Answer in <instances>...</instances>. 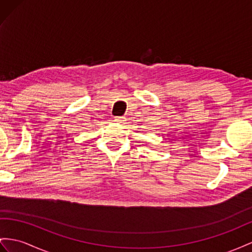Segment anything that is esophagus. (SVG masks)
<instances>
[{"label":"esophagus","instance_id":"34e87169","mask_svg":"<svg viewBox=\"0 0 252 252\" xmlns=\"http://www.w3.org/2000/svg\"><path fill=\"white\" fill-rule=\"evenodd\" d=\"M114 121L117 122V124H124V122L126 121V118L125 117H115Z\"/></svg>","mask_w":252,"mask_h":252}]
</instances>
